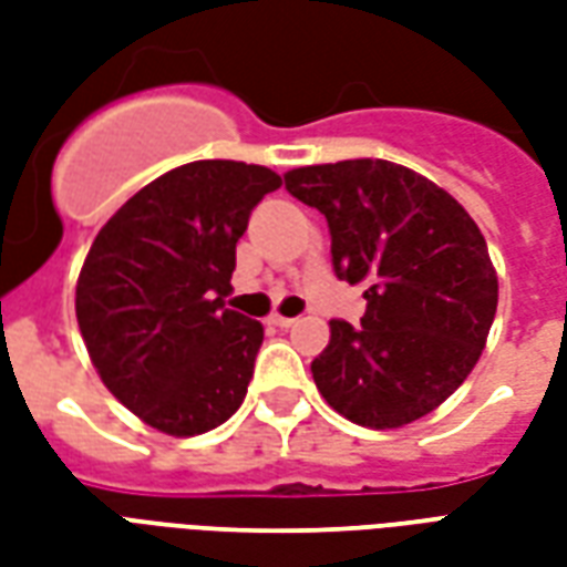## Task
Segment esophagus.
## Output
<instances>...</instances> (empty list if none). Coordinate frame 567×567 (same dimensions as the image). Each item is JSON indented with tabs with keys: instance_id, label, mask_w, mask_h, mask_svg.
I'll return each instance as SVG.
<instances>
[{
	"instance_id": "esophagus-1",
	"label": "esophagus",
	"mask_w": 567,
	"mask_h": 567,
	"mask_svg": "<svg viewBox=\"0 0 567 567\" xmlns=\"http://www.w3.org/2000/svg\"><path fill=\"white\" fill-rule=\"evenodd\" d=\"M267 321H270V324H276V328H291L297 319H288V316H279V312H276V316H270Z\"/></svg>"
}]
</instances>
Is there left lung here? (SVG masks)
<instances>
[{"instance_id":"1","label":"left lung","mask_w":567,"mask_h":567,"mask_svg":"<svg viewBox=\"0 0 567 567\" xmlns=\"http://www.w3.org/2000/svg\"><path fill=\"white\" fill-rule=\"evenodd\" d=\"M288 194L331 230L333 272L364 285V319L331 321L312 361L321 398L364 427L437 410L474 370L498 309V276L474 218L443 187L392 161L285 173Z\"/></svg>"}]
</instances>
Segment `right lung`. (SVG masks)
I'll use <instances>...</instances> for the list:
<instances>
[{"mask_svg": "<svg viewBox=\"0 0 567 567\" xmlns=\"http://www.w3.org/2000/svg\"><path fill=\"white\" fill-rule=\"evenodd\" d=\"M279 185L255 163H185L93 239L75 288L81 337L105 389L145 425L194 437L243 404L264 328L224 297L248 215Z\"/></svg>", "mask_w": 567, "mask_h": 567, "instance_id": "right-lung-1", "label": "right lung"}]
</instances>
